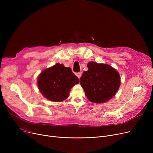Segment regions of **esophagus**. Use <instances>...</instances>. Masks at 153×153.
<instances>
[{
  "mask_svg": "<svg viewBox=\"0 0 153 153\" xmlns=\"http://www.w3.org/2000/svg\"><path fill=\"white\" fill-rule=\"evenodd\" d=\"M76 76L79 79H80V77H81V76H82L81 72H77V73H76Z\"/></svg>",
  "mask_w": 153,
  "mask_h": 153,
  "instance_id": "34e87169",
  "label": "esophagus"
}]
</instances>
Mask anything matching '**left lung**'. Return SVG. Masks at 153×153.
Instances as JSON below:
<instances>
[{"mask_svg": "<svg viewBox=\"0 0 153 153\" xmlns=\"http://www.w3.org/2000/svg\"><path fill=\"white\" fill-rule=\"evenodd\" d=\"M80 78V84L89 101L95 103L108 102L116 94L120 86L118 72L107 64L91 61Z\"/></svg>", "mask_w": 153, "mask_h": 153, "instance_id": "left-lung-1", "label": "left lung"}]
</instances>
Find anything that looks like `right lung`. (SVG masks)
I'll use <instances>...</instances> for the list:
<instances>
[{"label":"right lung","instance_id":"right-lung-1","mask_svg":"<svg viewBox=\"0 0 153 153\" xmlns=\"http://www.w3.org/2000/svg\"><path fill=\"white\" fill-rule=\"evenodd\" d=\"M79 82L71 69L59 63L42 71L37 81L39 92L48 100L56 102L67 99L71 88Z\"/></svg>","mask_w":153,"mask_h":153}]
</instances>
